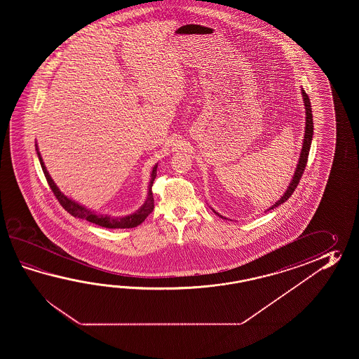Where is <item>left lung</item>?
I'll list each match as a JSON object with an SVG mask.
<instances>
[{
	"instance_id": "1",
	"label": "left lung",
	"mask_w": 359,
	"mask_h": 359,
	"mask_svg": "<svg viewBox=\"0 0 359 359\" xmlns=\"http://www.w3.org/2000/svg\"><path fill=\"white\" fill-rule=\"evenodd\" d=\"M302 96H303L305 107V130L304 138H303V146H302V151H300V156H299L298 164H297V168H295V172H294V176L291 178L290 183H289L286 191L283 192V196L278 198L273 205L271 206V208H268L267 210H271V209H273L276 206L281 205L287 198H290L291 195H292V192L297 189L300 178H302L303 173H304L305 165H306V161H308V155H309V150H311V144H312L313 115L311 100L308 97V95L305 93L304 88H302ZM212 210H213L214 213L217 214V215H219L221 218H224L221 214L217 213L213 208H212ZM224 219H227V218H224Z\"/></svg>"
}]
</instances>
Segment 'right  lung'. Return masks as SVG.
<instances>
[{"mask_svg":"<svg viewBox=\"0 0 359 359\" xmlns=\"http://www.w3.org/2000/svg\"><path fill=\"white\" fill-rule=\"evenodd\" d=\"M36 151H37V155H39V163H41V167H42V170H43L45 177H46L47 182L50 184V187H51V190L54 192L55 196L59 200V203L62 205V208L68 213L72 214L73 217L81 218V219H84V221L91 222V223H95V224L101 226V227H105V229H133V227H137L138 224H141L142 222L145 221L146 217L153 212L154 198L151 187H153L154 180L156 177L158 164L154 165L153 170L150 173L151 178H150V182H149L147 198H146L145 203L140 206L135 213L128 214V215H124V217H113V215H107V214L96 213L95 210L88 209L87 206L82 205V204L76 203V200H72L67 195H64L59 190V187L56 186L54 180L48 175L46 165L43 163L41 153H39L37 144H36Z\"/></svg>","mask_w":359,"mask_h":359,"instance_id":"add662e5","label":"right lung"}]
</instances>
